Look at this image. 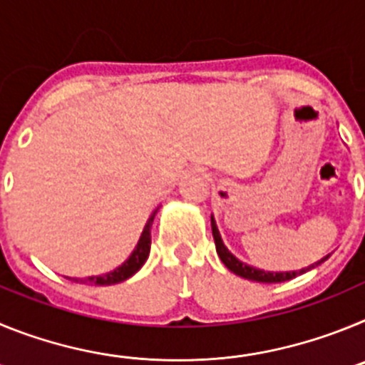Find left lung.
Listing matches in <instances>:
<instances>
[{
  "instance_id": "8db88e82",
  "label": "left lung",
  "mask_w": 365,
  "mask_h": 365,
  "mask_svg": "<svg viewBox=\"0 0 365 365\" xmlns=\"http://www.w3.org/2000/svg\"><path fill=\"white\" fill-rule=\"evenodd\" d=\"M212 234H214L215 250H217L219 257H221V261L225 263V267H227L228 270H232L234 274H237V276H241V278L250 279V282H257V283L289 282V279L296 278V276H299V274L307 272V270L318 267L320 263H324V261L329 257V256L322 257L320 261H316L314 265H309L307 269H302V270H292V272H267V270L254 269V267H250V265H247V263H243V261H240L237 257L234 256V254L230 252V250H228L227 247H225V243H222V240H221V234H219V230H217V225H215V221H214V215H212Z\"/></svg>"
}]
</instances>
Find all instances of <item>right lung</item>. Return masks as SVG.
<instances>
[{"label": "right lung", "mask_w": 365, "mask_h": 365, "mask_svg": "<svg viewBox=\"0 0 365 365\" xmlns=\"http://www.w3.org/2000/svg\"><path fill=\"white\" fill-rule=\"evenodd\" d=\"M157 214V210L150 215L146 227H144L143 234H140V240H138L137 247L131 252V256L122 263L120 267H117L115 270L108 274H102V276H91V278H69L76 283H89V285H115V283H120L124 279L131 278L135 272H138V269L146 263L148 256H150V247H151V225H153V217Z\"/></svg>", "instance_id": "add662e5"}]
</instances>
